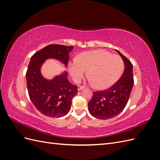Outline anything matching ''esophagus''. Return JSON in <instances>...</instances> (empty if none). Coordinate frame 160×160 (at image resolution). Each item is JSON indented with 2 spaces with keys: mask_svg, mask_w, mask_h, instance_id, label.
<instances>
[{
  "mask_svg": "<svg viewBox=\"0 0 160 160\" xmlns=\"http://www.w3.org/2000/svg\"><path fill=\"white\" fill-rule=\"evenodd\" d=\"M84 88H85V86L79 85V86L78 87V90H79V91H81V89H84Z\"/></svg>",
  "mask_w": 160,
  "mask_h": 160,
  "instance_id": "34e87169",
  "label": "esophagus"
}]
</instances>
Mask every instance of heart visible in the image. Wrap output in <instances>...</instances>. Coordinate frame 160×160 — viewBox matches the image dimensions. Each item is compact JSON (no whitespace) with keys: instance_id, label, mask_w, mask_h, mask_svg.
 Masks as SVG:
<instances>
[{"instance_id":"obj_1","label":"heart","mask_w":160,"mask_h":160,"mask_svg":"<svg viewBox=\"0 0 160 160\" xmlns=\"http://www.w3.org/2000/svg\"><path fill=\"white\" fill-rule=\"evenodd\" d=\"M123 70L122 57L103 49L83 52L69 67L70 73L77 83L89 71L90 81L102 89L114 85L122 75Z\"/></svg>"}]
</instances>
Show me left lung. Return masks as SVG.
I'll list each match as a JSON object with an SVG mask.
<instances>
[{"label":"left lung","mask_w":160,"mask_h":160,"mask_svg":"<svg viewBox=\"0 0 160 160\" xmlns=\"http://www.w3.org/2000/svg\"><path fill=\"white\" fill-rule=\"evenodd\" d=\"M116 51L124 62L123 75L109 89L93 92L88 103L89 113L99 119L113 118L122 112L128 102L134 83L132 63L119 51Z\"/></svg>","instance_id":"left-lung-1"}]
</instances>
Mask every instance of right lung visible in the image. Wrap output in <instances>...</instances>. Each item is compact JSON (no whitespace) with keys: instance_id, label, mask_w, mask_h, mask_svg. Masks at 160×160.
<instances>
[{"instance_id":"add662e5","label":"right lung","mask_w":160,"mask_h":160,"mask_svg":"<svg viewBox=\"0 0 160 160\" xmlns=\"http://www.w3.org/2000/svg\"><path fill=\"white\" fill-rule=\"evenodd\" d=\"M73 47L49 45L32 57L26 72L28 93L38 111L50 118H61L69 112L72 99L78 93V88L69 83L64 73L51 81L41 76L40 67L47 58H55L68 65L69 52Z\"/></svg>"}]
</instances>
